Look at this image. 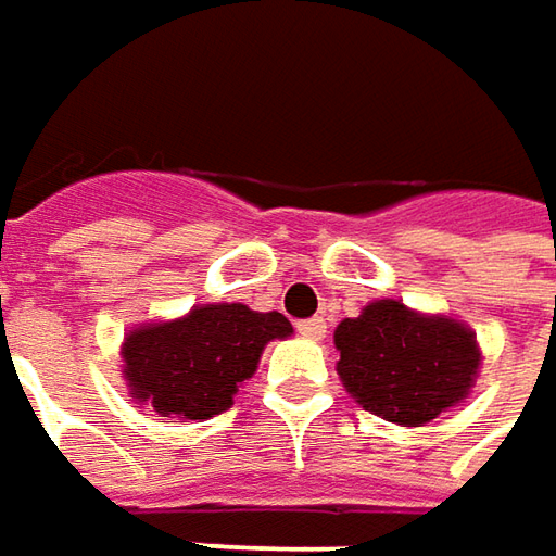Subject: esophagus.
<instances>
[{"label": "esophagus", "mask_w": 556, "mask_h": 556, "mask_svg": "<svg viewBox=\"0 0 556 556\" xmlns=\"http://www.w3.org/2000/svg\"><path fill=\"white\" fill-rule=\"evenodd\" d=\"M296 331L303 333L306 340H321L328 333V325H325V318H306V321L296 325Z\"/></svg>", "instance_id": "obj_1"}]
</instances>
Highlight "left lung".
<instances>
[{"label": "left lung", "mask_w": 556, "mask_h": 556, "mask_svg": "<svg viewBox=\"0 0 556 556\" xmlns=\"http://www.w3.org/2000/svg\"><path fill=\"white\" fill-rule=\"evenodd\" d=\"M337 374L371 415L424 427L470 395L480 371L477 333L458 318L424 315L399 300H374L333 331Z\"/></svg>", "instance_id": "left-lung-1"}]
</instances>
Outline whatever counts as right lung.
Returning <instances> with one entry per match:
<instances>
[{"mask_svg": "<svg viewBox=\"0 0 556 556\" xmlns=\"http://www.w3.org/2000/svg\"><path fill=\"white\" fill-rule=\"evenodd\" d=\"M290 333L281 312H253L244 303L194 306L176 321L129 331L119 350L123 377L129 395L161 417L206 420L231 408L268 340Z\"/></svg>", "mask_w": 556, "mask_h": 556, "instance_id": "right-lung-1", "label": "right lung"}]
</instances>
